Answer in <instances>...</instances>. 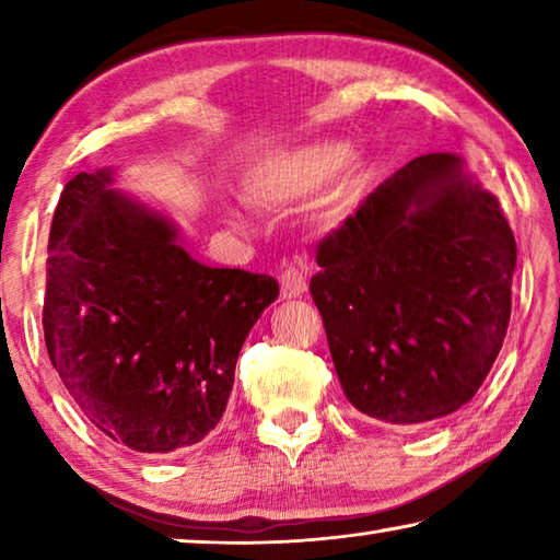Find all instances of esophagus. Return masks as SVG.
<instances>
[{"label":"esophagus","instance_id":"34e87169","mask_svg":"<svg viewBox=\"0 0 560 560\" xmlns=\"http://www.w3.org/2000/svg\"><path fill=\"white\" fill-rule=\"evenodd\" d=\"M279 283H281V293L283 299H296L306 291V273H303V267H287L279 273Z\"/></svg>","mask_w":560,"mask_h":560}]
</instances>
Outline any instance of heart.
I'll list each match as a JSON object with an SVG mask.
<instances>
[{"label":"heart","mask_w":560,"mask_h":560,"mask_svg":"<svg viewBox=\"0 0 560 560\" xmlns=\"http://www.w3.org/2000/svg\"><path fill=\"white\" fill-rule=\"evenodd\" d=\"M348 153V145L338 143V140L293 148L289 153L273 155L267 163L254 167L246 177V192L261 205L301 200V197L324 187L346 165ZM355 183L358 173L355 167H350L338 187V195H348Z\"/></svg>","instance_id":"obj_1"}]
</instances>
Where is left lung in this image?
Returning <instances> with one entry per match:
<instances>
[{
  "label": "left lung",
  "mask_w": 560,
  "mask_h": 560,
  "mask_svg": "<svg viewBox=\"0 0 560 560\" xmlns=\"http://www.w3.org/2000/svg\"><path fill=\"white\" fill-rule=\"evenodd\" d=\"M316 261L308 289L355 410L424 424L471 400L509 328L516 240L457 155L397 170L318 242Z\"/></svg>",
  "instance_id": "1"
}]
</instances>
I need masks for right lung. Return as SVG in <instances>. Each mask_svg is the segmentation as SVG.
I'll use <instances>...</instances> for the list:
<instances>
[{"instance_id":"add662e5","label":"right lung","mask_w":560,"mask_h":560,"mask_svg":"<svg viewBox=\"0 0 560 560\" xmlns=\"http://www.w3.org/2000/svg\"><path fill=\"white\" fill-rule=\"evenodd\" d=\"M79 173L56 205L44 338L81 412L126 447L167 454L217 428L244 338L279 296L267 273L212 269L175 226Z\"/></svg>"}]
</instances>
